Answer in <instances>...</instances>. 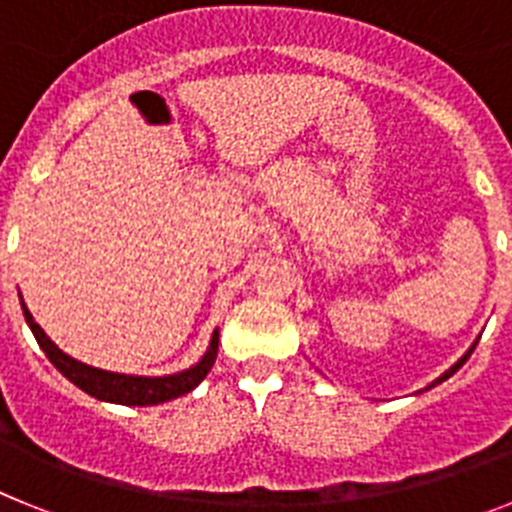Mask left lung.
I'll list each match as a JSON object with an SVG mask.
<instances>
[{"instance_id": "obj_1", "label": "left lung", "mask_w": 512, "mask_h": 512, "mask_svg": "<svg viewBox=\"0 0 512 512\" xmlns=\"http://www.w3.org/2000/svg\"><path fill=\"white\" fill-rule=\"evenodd\" d=\"M477 341H479V338H477ZM477 341H474V343H472V346H469V348H467V354L461 356V359H459V361H456V364H454V366H449V369H446V372H443V374H441V377H438V379H433V382H431V384H428V387H425V390H418V392H428V390H431V387H436V384L446 382V379H449V377H451V374H456V372H459L461 366H464V361H467V359H469V356H472V351H474V346H477Z\"/></svg>"}]
</instances>
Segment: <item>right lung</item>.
Returning <instances> with one entry per match:
<instances>
[{
	"mask_svg": "<svg viewBox=\"0 0 512 512\" xmlns=\"http://www.w3.org/2000/svg\"><path fill=\"white\" fill-rule=\"evenodd\" d=\"M22 315H25V323L33 330L35 341L40 343L43 354L51 359V364L56 366L63 377L74 382L79 390H84L87 395L97 397L102 402H115V405H138V408H146V405H161V402L176 400V397L192 392L202 379L210 374L212 364L217 359V341H220V330H212L210 346L202 354V359L197 364H192L189 369L182 372L164 374V377H138V374H120V372H107V369H97V366H89L84 361L74 359L66 351L56 346V343L48 338L43 328L35 323L33 312L27 310L25 300L20 295Z\"/></svg>",
	"mask_w": 512,
	"mask_h": 512,
	"instance_id": "add662e5",
	"label": "right lung"
}]
</instances>
